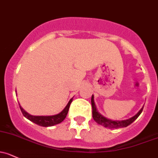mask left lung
Returning <instances> with one entry per match:
<instances>
[{
  "mask_svg": "<svg viewBox=\"0 0 158 158\" xmlns=\"http://www.w3.org/2000/svg\"><path fill=\"white\" fill-rule=\"evenodd\" d=\"M92 117L94 120L99 125L103 126V127L106 128H109V129H118V128H123V127H127L129 125H130L131 123L134 122L136 119L139 117V116L140 115L141 113L142 112V110H143V107L140 109V110L135 114V116H133L131 118L125 119V120H112V119H110L104 117V116L101 115L100 113L98 112V110H97L96 107L95 103L94 101V95L92 94Z\"/></svg>",
  "mask_w": 158,
  "mask_h": 158,
  "instance_id": "8db88e82",
  "label": "left lung"
}]
</instances>
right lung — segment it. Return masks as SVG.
Segmentation results:
<instances>
[{
  "mask_svg": "<svg viewBox=\"0 0 158 158\" xmlns=\"http://www.w3.org/2000/svg\"><path fill=\"white\" fill-rule=\"evenodd\" d=\"M17 95V94H16ZM73 99V98L69 100L68 104H66L65 108L60 113L56 114V115H52V116H33L29 114V113L26 112L24 109L19 104V107H20L21 111H22L23 116H24L26 118L33 122L34 123L37 124V125L41 126V127H53L54 125H57L58 123H60L62 121H64V119L66 118V115L68 114V111H69V106L70 104L72 103Z\"/></svg>",
  "mask_w": 158,
  "mask_h": 158,
  "instance_id": "right-lung-1",
  "label": "right lung"
}]
</instances>
